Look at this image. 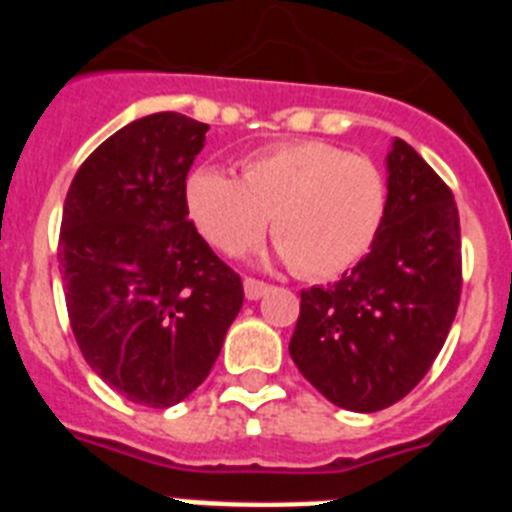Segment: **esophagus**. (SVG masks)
<instances>
[{"mask_svg":"<svg viewBox=\"0 0 512 512\" xmlns=\"http://www.w3.org/2000/svg\"><path fill=\"white\" fill-rule=\"evenodd\" d=\"M243 289H246L248 300H259V297L266 295V289H269V284H266L264 279L246 277V279H243Z\"/></svg>","mask_w":512,"mask_h":512,"instance_id":"34e87169","label":"esophagus"}]
</instances>
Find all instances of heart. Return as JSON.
<instances>
[{"label":"heart","mask_w":512,"mask_h":512,"mask_svg":"<svg viewBox=\"0 0 512 512\" xmlns=\"http://www.w3.org/2000/svg\"><path fill=\"white\" fill-rule=\"evenodd\" d=\"M387 176L369 156L325 140H289L253 153L241 179L202 166L187 179V210L220 251L238 256L271 238L307 279H328L372 251L387 217Z\"/></svg>","instance_id":"obj_1"}]
</instances>
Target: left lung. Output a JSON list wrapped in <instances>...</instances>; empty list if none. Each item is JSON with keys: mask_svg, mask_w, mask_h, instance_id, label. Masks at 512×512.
I'll return each instance as SVG.
<instances>
[{"mask_svg": "<svg viewBox=\"0 0 512 512\" xmlns=\"http://www.w3.org/2000/svg\"><path fill=\"white\" fill-rule=\"evenodd\" d=\"M390 202L372 251L328 287L300 292L289 354L333 405L377 413L413 392L461 297V228L449 184L397 138Z\"/></svg>", "mask_w": 512, "mask_h": 512, "instance_id": "8db88e82", "label": "left lung"}]
</instances>
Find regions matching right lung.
Listing matches in <instances>:
<instances>
[{
  "mask_svg": "<svg viewBox=\"0 0 512 512\" xmlns=\"http://www.w3.org/2000/svg\"><path fill=\"white\" fill-rule=\"evenodd\" d=\"M207 130L179 112L140 117L89 153L63 202L58 261L81 356L146 408L205 382L243 305L241 277L189 220Z\"/></svg>",
  "mask_w": 512,
  "mask_h": 512,
  "instance_id": "1",
  "label": "right lung"
}]
</instances>
